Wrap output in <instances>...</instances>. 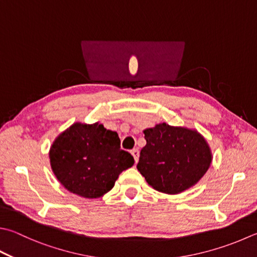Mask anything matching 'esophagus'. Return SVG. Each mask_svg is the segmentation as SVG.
Instances as JSON below:
<instances>
[{
    "label": "esophagus",
    "mask_w": 257,
    "mask_h": 257,
    "mask_svg": "<svg viewBox=\"0 0 257 257\" xmlns=\"http://www.w3.org/2000/svg\"><path fill=\"white\" fill-rule=\"evenodd\" d=\"M131 153H132V156L134 158V161H135V163H137L139 161V157H140L139 149H133L132 151H131Z\"/></svg>",
    "instance_id": "obj_1"
}]
</instances>
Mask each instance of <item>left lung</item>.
I'll use <instances>...</instances> for the list:
<instances>
[{
  "label": "left lung",
  "mask_w": 257,
  "mask_h": 257,
  "mask_svg": "<svg viewBox=\"0 0 257 257\" xmlns=\"http://www.w3.org/2000/svg\"><path fill=\"white\" fill-rule=\"evenodd\" d=\"M143 133L147 145L137 168L156 190L177 195L195 186L209 169L210 148L196 130L160 123Z\"/></svg>",
  "instance_id": "1"
}]
</instances>
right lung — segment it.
<instances>
[{
	"label": "right lung",
	"mask_w": 257,
	"mask_h": 257,
	"mask_svg": "<svg viewBox=\"0 0 257 257\" xmlns=\"http://www.w3.org/2000/svg\"><path fill=\"white\" fill-rule=\"evenodd\" d=\"M53 173L67 190L84 198H99L115 185L134 159L120 150L118 134L103 124L74 123L58 135L50 151Z\"/></svg>",
	"instance_id": "1"
}]
</instances>
